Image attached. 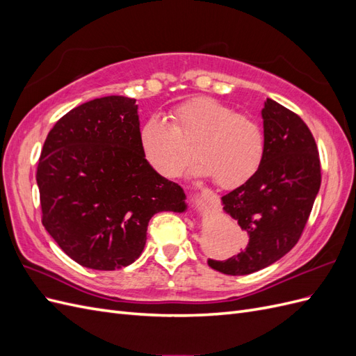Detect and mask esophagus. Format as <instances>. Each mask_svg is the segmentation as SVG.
Segmentation results:
<instances>
[{
    "label": "esophagus",
    "mask_w": 356,
    "mask_h": 356,
    "mask_svg": "<svg viewBox=\"0 0 356 356\" xmlns=\"http://www.w3.org/2000/svg\"><path fill=\"white\" fill-rule=\"evenodd\" d=\"M211 203H212V197L209 195H204L203 196V207L204 208H211Z\"/></svg>",
    "instance_id": "34e87169"
}]
</instances>
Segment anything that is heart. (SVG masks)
<instances>
[{"instance_id":"b5f03b06","label":"heart","mask_w":356,"mask_h":356,"mask_svg":"<svg viewBox=\"0 0 356 356\" xmlns=\"http://www.w3.org/2000/svg\"><path fill=\"white\" fill-rule=\"evenodd\" d=\"M172 123L152 115L139 129V147L160 175L174 178L196 156V175L233 188L245 184L260 169L266 154V135L254 117L238 114L212 98H197L175 108Z\"/></svg>"}]
</instances>
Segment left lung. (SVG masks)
<instances>
[{
    "mask_svg": "<svg viewBox=\"0 0 356 356\" xmlns=\"http://www.w3.org/2000/svg\"><path fill=\"white\" fill-rule=\"evenodd\" d=\"M266 154L257 174L221 197L222 211L238 221L248 243L213 270L242 276L261 270L298 242L321 187L315 139L301 118L273 99L261 110Z\"/></svg>",
    "mask_w": 356,
    "mask_h": 356,
    "instance_id": "1",
    "label": "left lung"
}]
</instances>
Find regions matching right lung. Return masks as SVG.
<instances>
[{
    "mask_svg": "<svg viewBox=\"0 0 356 356\" xmlns=\"http://www.w3.org/2000/svg\"><path fill=\"white\" fill-rule=\"evenodd\" d=\"M37 186L44 229L75 263L93 270L132 264L154 213L188 209L184 190L145 160L138 105L126 96L81 104L53 126Z\"/></svg>",
    "mask_w": 356,
    "mask_h": 356,
    "instance_id": "obj_1",
    "label": "right lung"
}]
</instances>
